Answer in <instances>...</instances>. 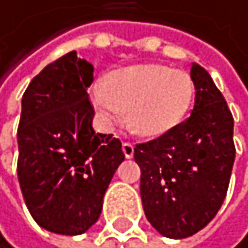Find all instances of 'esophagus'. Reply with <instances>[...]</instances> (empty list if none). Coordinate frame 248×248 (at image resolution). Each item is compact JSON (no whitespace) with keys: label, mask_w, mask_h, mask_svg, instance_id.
Segmentation results:
<instances>
[{"label":"esophagus","mask_w":248,"mask_h":248,"mask_svg":"<svg viewBox=\"0 0 248 248\" xmlns=\"http://www.w3.org/2000/svg\"><path fill=\"white\" fill-rule=\"evenodd\" d=\"M122 150H123V155H125V158H133V155H134V145L133 143H129V142H123L122 143Z\"/></svg>","instance_id":"34e87169"}]
</instances>
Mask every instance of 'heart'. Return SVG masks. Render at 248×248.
I'll use <instances>...</instances> for the list:
<instances>
[{"instance_id": "heart-1", "label": "heart", "mask_w": 248, "mask_h": 248, "mask_svg": "<svg viewBox=\"0 0 248 248\" xmlns=\"http://www.w3.org/2000/svg\"><path fill=\"white\" fill-rule=\"evenodd\" d=\"M194 79L185 70L159 63L120 68L92 87V101L105 125L120 122L128 111L131 131L143 137L169 133L189 112Z\"/></svg>"}]
</instances>
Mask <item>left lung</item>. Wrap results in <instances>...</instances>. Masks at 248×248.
Returning <instances> with one entry per match:
<instances>
[{"label":"left lung","instance_id":"8db88e82","mask_svg":"<svg viewBox=\"0 0 248 248\" xmlns=\"http://www.w3.org/2000/svg\"><path fill=\"white\" fill-rule=\"evenodd\" d=\"M195 103L189 119L158 139L139 143L140 199L159 234L183 239L214 219L234 162L233 115L205 68L192 62Z\"/></svg>","mask_w":248,"mask_h":248}]
</instances>
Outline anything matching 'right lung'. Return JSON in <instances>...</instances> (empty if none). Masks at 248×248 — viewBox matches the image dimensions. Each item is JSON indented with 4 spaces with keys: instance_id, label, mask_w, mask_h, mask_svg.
I'll use <instances>...</instances> for the list:
<instances>
[{
    "instance_id": "right-lung-1",
    "label": "right lung",
    "mask_w": 248,
    "mask_h": 248,
    "mask_svg": "<svg viewBox=\"0 0 248 248\" xmlns=\"http://www.w3.org/2000/svg\"><path fill=\"white\" fill-rule=\"evenodd\" d=\"M92 81L93 65L72 51L43 68L21 98L18 183L32 219L56 234H82L98 220L125 159L119 139L93 131Z\"/></svg>"
}]
</instances>
